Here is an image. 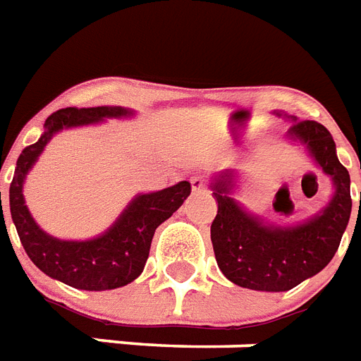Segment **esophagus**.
<instances>
[{
  "label": "esophagus",
  "mask_w": 361,
  "mask_h": 361,
  "mask_svg": "<svg viewBox=\"0 0 361 361\" xmlns=\"http://www.w3.org/2000/svg\"><path fill=\"white\" fill-rule=\"evenodd\" d=\"M190 185H192L194 192H202V190L206 188V180H204V176L194 175L190 176Z\"/></svg>",
  "instance_id": "1"
}]
</instances>
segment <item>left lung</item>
Wrapping results in <instances>:
<instances>
[{
  "mask_svg": "<svg viewBox=\"0 0 361 361\" xmlns=\"http://www.w3.org/2000/svg\"><path fill=\"white\" fill-rule=\"evenodd\" d=\"M276 114L282 116L280 112ZM288 118L293 120L288 137L305 145L324 175L332 178L334 194L329 206L307 221L280 227L252 216L231 198L235 171L217 175L212 183V192L217 200L216 219L209 229L212 245L224 276L247 290L288 291L319 274L338 250L350 221V175L336 157L331 132L315 120Z\"/></svg>",
  "mask_w": 361,
  "mask_h": 361,
  "instance_id": "left-lung-1",
  "label": "left lung"
}]
</instances>
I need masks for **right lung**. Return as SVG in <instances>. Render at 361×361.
Wrapping results in <instances>:
<instances>
[{
	"mask_svg": "<svg viewBox=\"0 0 361 361\" xmlns=\"http://www.w3.org/2000/svg\"><path fill=\"white\" fill-rule=\"evenodd\" d=\"M132 114L134 111L122 106L60 109L46 118L44 134L37 144L25 147L17 159L9 186V208L23 247L46 276L78 290H114L134 282L144 272L155 229L183 206L190 194V183L180 180L159 192L137 194L103 235L87 241H62L42 231L25 206L23 185L38 155L60 130L87 126L104 118H126Z\"/></svg>",
	"mask_w": 361,
	"mask_h": 361,
	"instance_id": "add662e5",
	"label": "right lung"
}]
</instances>
